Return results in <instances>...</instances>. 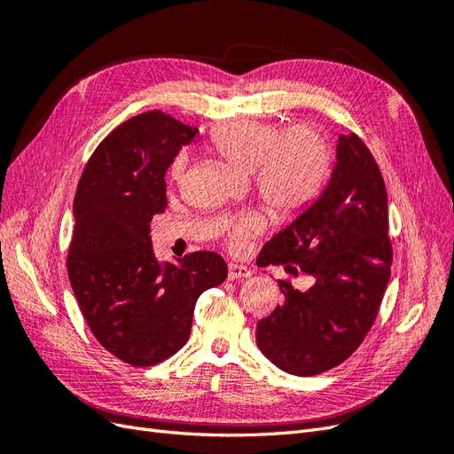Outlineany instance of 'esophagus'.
Listing matches in <instances>:
<instances>
[{
    "label": "esophagus",
    "instance_id": "1",
    "mask_svg": "<svg viewBox=\"0 0 454 454\" xmlns=\"http://www.w3.org/2000/svg\"><path fill=\"white\" fill-rule=\"evenodd\" d=\"M252 274V270L246 265H239V263H229V280H242L248 278Z\"/></svg>",
    "mask_w": 454,
    "mask_h": 454
}]
</instances>
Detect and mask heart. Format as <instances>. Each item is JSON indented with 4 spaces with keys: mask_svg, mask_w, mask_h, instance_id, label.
Listing matches in <instances>:
<instances>
[{
    "mask_svg": "<svg viewBox=\"0 0 454 454\" xmlns=\"http://www.w3.org/2000/svg\"><path fill=\"white\" fill-rule=\"evenodd\" d=\"M208 147L232 170L252 176V185L265 210L274 217L292 219L322 193L332 172V147L314 127L299 125L280 130L270 122L239 119L214 129ZM185 157L172 164L180 180ZM250 225L237 227V237Z\"/></svg>",
    "mask_w": 454,
    "mask_h": 454,
    "instance_id": "b5f03b06",
    "label": "heart"
}]
</instances>
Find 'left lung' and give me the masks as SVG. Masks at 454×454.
<instances>
[{
    "label": "left lung",
    "instance_id": "8db88e82",
    "mask_svg": "<svg viewBox=\"0 0 454 454\" xmlns=\"http://www.w3.org/2000/svg\"><path fill=\"white\" fill-rule=\"evenodd\" d=\"M255 263L314 280L305 292L278 280L282 303L257 322V347L274 365L318 375L362 345L390 280L392 246L387 187L358 136L339 134L322 193L274 232Z\"/></svg>",
    "mask_w": 454,
    "mask_h": 454
}]
</instances>
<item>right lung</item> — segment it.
<instances>
[{
    "label": "right lung",
    "instance_id": "right-lung-1",
    "mask_svg": "<svg viewBox=\"0 0 454 454\" xmlns=\"http://www.w3.org/2000/svg\"><path fill=\"white\" fill-rule=\"evenodd\" d=\"M197 134L159 109L136 115L96 147L77 185L67 274L94 337L134 367L180 350L199 295L227 278L222 255L168 263L151 244V219L167 208L164 176Z\"/></svg>",
    "mask_w": 454,
    "mask_h": 454
}]
</instances>
